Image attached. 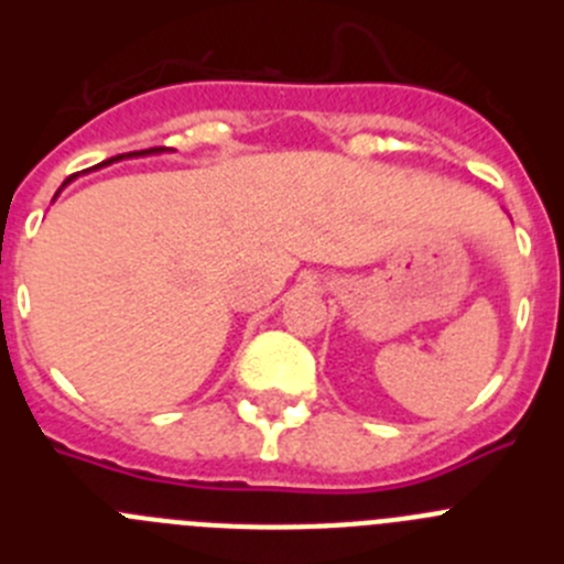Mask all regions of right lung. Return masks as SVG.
<instances>
[{"mask_svg":"<svg viewBox=\"0 0 564 564\" xmlns=\"http://www.w3.org/2000/svg\"><path fill=\"white\" fill-rule=\"evenodd\" d=\"M158 149H163V147H152V149H141V152H129V154H149V152H158ZM118 158H121V154H118ZM109 163V161H107Z\"/></svg>","mask_w":564,"mask_h":564,"instance_id":"1","label":"right lung"}]
</instances>
